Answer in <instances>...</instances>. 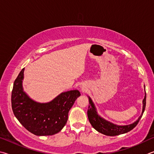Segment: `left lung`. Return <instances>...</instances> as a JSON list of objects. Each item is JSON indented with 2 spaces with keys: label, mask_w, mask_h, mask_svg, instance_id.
Wrapping results in <instances>:
<instances>
[{
  "label": "left lung",
  "mask_w": 154,
  "mask_h": 154,
  "mask_svg": "<svg viewBox=\"0 0 154 154\" xmlns=\"http://www.w3.org/2000/svg\"><path fill=\"white\" fill-rule=\"evenodd\" d=\"M143 106L142 114L136 122H134V123L129 125L118 126L109 122H107V121L99 116L97 114V112L96 111V109L92 100L89 97V106H88L87 111L88 118L93 127L96 131L99 132V133L107 136L119 135V134H121L128 133V132L131 131L132 129H133L137 125V124L139 123L145 109V105H146V93H145V97L143 101Z\"/></svg>",
  "instance_id": "8db88e82"
}]
</instances>
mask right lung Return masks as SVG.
I'll use <instances>...</instances> for the list:
<instances>
[{"label": "right lung", "mask_w": 154, "mask_h": 154, "mask_svg": "<svg viewBox=\"0 0 154 154\" xmlns=\"http://www.w3.org/2000/svg\"><path fill=\"white\" fill-rule=\"evenodd\" d=\"M24 68L14 81L11 93L13 114L27 130L37 136L59 133L68 118V112L80 93L74 90L62 93L47 103L35 102L23 91Z\"/></svg>", "instance_id": "right-lung-1"}]
</instances>
